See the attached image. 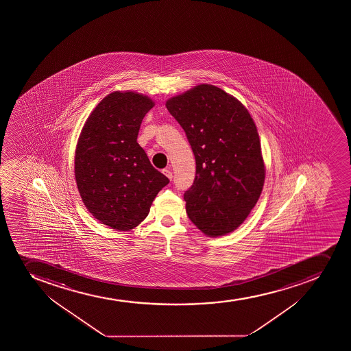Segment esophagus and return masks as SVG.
<instances>
[{"label":"esophagus","mask_w":351,"mask_h":351,"mask_svg":"<svg viewBox=\"0 0 351 351\" xmlns=\"http://www.w3.org/2000/svg\"><path fill=\"white\" fill-rule=\"evenodd\" d=\"M162 173L166 175L167 178L171 180L173 178V173H171V170H170V167H167L165 169H162Z\"/></svg>","instance_id":"obj_1"}]
</instances>
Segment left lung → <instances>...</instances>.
Instances as JSON below:
<instances>
[{
  "instance_id": "obj_1",
  "label": "left lung",
  "mask_w": 351,
  "mask_h": 351,
  "mask_svg": "<svg viewBox=\"0 0 351 351\" xmlns=\"http://www.w3.org/2000/svg\"><path fill=\"white\" fill-rule=\"evenodd\" d=\"M166 106L195 154V182L184 193L189 219L209 237L232 232L256 205L265 178L253 119L212 84L170 98Z\"/></svg>"
}]
</instances>
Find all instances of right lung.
I'll return each instance as SVG.
<instances>
[{
    "label": "right lung",
    "mask_w": 351,
    "mask_h": 351,
    "mask_svg": "<svg viewBox=\"0 0 351 351\" xmlns=\"http://www.w3.org/2000/svg\"><path fill=\"white\" fill-rule=\"evenodd\" d=\"M153 106L143 95L114 91L91 112L79 137L74 168L81 198L95 219L112 229L138 226L169 183L137 143L143 118Z\"/></svg>",
    "instance_id": "1"
}]
</instances>
